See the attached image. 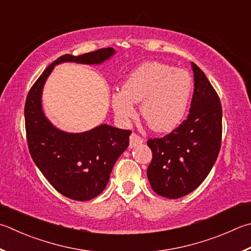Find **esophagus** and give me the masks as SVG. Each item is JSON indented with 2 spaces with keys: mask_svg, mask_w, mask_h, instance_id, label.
I'll return each instance as SVG.
<instances>
[{
  "mask_svg": "<svg viewBox=\"0 0 251 251\" xmlns=\"http://www.w3.org/2000/svg\"><path fill=\"white\" fill-rule=\"evenodd\" d=\"M142 143H143V139L140 138L139 135H136L135 133H132L130 135V145H129L130 149L134 148V146H136V145H140Z\"/></svg>",
  "mask_w": 251,
  "mask_h": 251,
  "instance_id": "1",
  "label": "esophagus"
}]
</instances>
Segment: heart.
<instances>
[{
	"mask_svg": "<svg viewBox=\"0 0 251 251\" xmlns=\"http://www.w3.org/2000/svg\"><path fill=\"white\" fill-rule=\"evenodd\" d=\"M192 79L186 70L157 61L141 64L111 95L116 116L126 122L141 102L145 124L156 132H170L180 125L190 101Z\"/></svg>",
	"mask_w": 251,
	"mask_h": 251,
	"instance_id": "1",
	"label": "heart"
}]
</instances>
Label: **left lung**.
<instances>
[{"label": "left lung", "instance_id": "8db88e82", "mask_svg": "<svg viewBox=\"0 0 251 251\" xmlns=\"http://www.w3.org/2000/svg\"><path fill=\"white\" fill-rule=\"evenodd\" d=\"M195 89L187 119L164 138L148 141L153 159L148 168L157 195L178 199L204 181L219 156L222 106L215 89L201 69L191 62Z\"/></svg>", "mask_w": 251, "mask_h": 251}]
</instances>
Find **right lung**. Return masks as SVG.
Here are the masks:
<instances>
[{"mask_svg": "<svg viewBox=\"0 0 251 251\" xmlns=\"http://www.w3.org/2000/svg\"><path fill=\"white\" fill-rule=\"evenodd\" d=\"M113 54V48H103L78 56H60L44 71L26 99L25 124L31 158L52 187L72 200L88 201L102 192L113 165L129 146L131 131L109 125L82 133L60 130L42 109V91L55 65L64 62L97 65Z\"/></svg>", "mask_w": 251, "mask_h": 251, "instance_id": "obj_1", "label": "right lung"}]
</instances>
